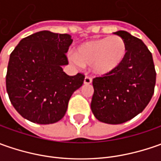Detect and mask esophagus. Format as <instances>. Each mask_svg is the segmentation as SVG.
<instances>
[{
    "instance_id": "34e87169",
    "label": "esophagus",
    "mask_w": 161,
    "mask_h": 161,
    "mask_svg": "<svg viewBox=\"0 0 161 161\" xmlns=\"http://www.w3.org/2000/svg\"><path fill=\"white\" fill-rule=\"evenodd\" d=\"M84 84H86V85H88V84H90L92 82V79L90 77H85L84 79Z\"/></svg>"
}]
</instances>
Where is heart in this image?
<instances>
[{"mask_svg":"<svg viewBox=\"0 0 161 161\" xmlns=\"http://www.w3.org/2000/svg\"><path fill=\"white\" fill-rule=\"evenodd\" d=\"M126 56V43L119 36H112L81 43L75 48L72 61L81 66L91 65L97 76H107L117 71Z\"/></svg>","mask_w":161,"mask_h":161,"instance_id":"1","label":"heart"}]
</instances>
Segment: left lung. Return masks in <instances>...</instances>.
Wrapping results in <instances>:
<instances>
[{
  "mask_svg": "<svg viewBox=\"0 0 161 161\" xmlns=\"http://www.w3.org/2000/svg\"><path fill=\"white\" fill-rule=\"evenodd\" d=\"M114 34L126 43V59L115 72L93 80L90 108L98 121L119 125L142 113L151 101L156 71L152 53L142 41L124 30Z\"/></svg>",
  "mask_w": 161,
  "mask_h": 161,
  "instance_id": "8db88e82",
  "label": "left lung"
}]
</instances>
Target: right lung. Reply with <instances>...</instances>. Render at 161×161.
Returning a JSON list of instances; mask_svg holds the SVG:
<instances>
[{"label": "right lung", "mask_w": 161, "mask_h": 161, "mask_svg": "<svg viewBox=\"0 0 161 161\" xmlns=\"http://www.w3.org/2000/svg\"><path fill=\"white\" fill-rule=\"evenodd\" d=\"M72 43L68 34L39 31L23 38L9 55L6 90L17 112L39 125L60 121L84 75L69 76L62 66Z\"/></svg>", "instance_id": "right-lung-1"}]
</instances>
